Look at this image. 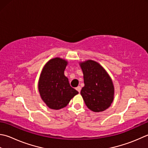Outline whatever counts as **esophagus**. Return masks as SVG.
Here are the masks:
<instances>
[{
	"mask_svg": "<svg viewBox=\"0 0 148 148\" xmlns=\"http://www.w3.org/2000/svg\"><path fill=\"white\" fill-rule=\"evenodd\" d=\"M76 89L77 90V92H79H79H81V89H82V88H81V86H77V87L76 88Z\"/></svg>",
	"mask_w": 148,
	"mask_h": 148,
	"instance_id": "esophagus-1",
	"label": "esophagus"
}]
</instances>
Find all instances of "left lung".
Listing matches in <instances>:
<instances>
[{
    "label": "left lung",
    "mask_w": 148,
    "mask_h": 148,
    "mask_svg": "<svg viewBox=\"0 0 148 148\" xmlns=\"http://www.w3.org/2000/svg\"><path fill=\"white\" fill-rule=\"evenodd\" d=\"M85 86L81 95L86 106L95 112L105 111L114 99V88L108 73L99 63L88 60L80 63Z\"/></svg>",
    "instance_id": "left-lung-1"
}]
</instances>
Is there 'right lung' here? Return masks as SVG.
<instances>
[{"instance_id":"add662e5","label":"right lung","mask_w":148,"mask_h":148,"mask_svg":"<svg viewBox=\"0 0 148 148\" xmlns=\"http://www.w3.org/2000/svg\"><path fill=\"white\" fill-rule=\"evenodd\" d=\"M67 62L60 58L49 60L42 71L38 90L42 100L49 108L60 110L65 107L78 92L71 87L64 75Z\"/></svg>"}]
</instances>
